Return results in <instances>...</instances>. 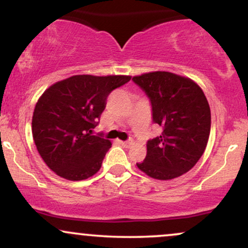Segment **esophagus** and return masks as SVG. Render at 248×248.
Listing matches in <instances>:
<instances>
[{"label": "esophagus", "instance_id": "1", "mask_svg": "<svg viewBox=\"0 0 248 248\" xmlns=\"http://www.w3.org/2000/svg\"><path fill=\"white\" fill-rule=\"evenodd\" d=\"M122 146H124L125 148H129L131 147V145H132V141H119Z\"/></svg>", "mask_w": 248, "mask_h": 248}]
</instances>
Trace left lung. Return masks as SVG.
<instances>
[{
    "label": "left lung",
    "instance_id": "obj_1",
    "mask_svg": "<svg viewBox=\"0 0 248 248\" xmlns=\"http://www.w3.org/2000/svg\"><path fill=\"white\" fill-rule=\"evenodd\" d=\"M132 80L151 99L153 121L163 127L147 142V155L137 163L142 172L158 180L184 175L202 156L210 133V108L201 87L191 78L153 71Z\"/></svg>",
    "mask_w": 248,
    "mask_h": 248
}]
</instances>
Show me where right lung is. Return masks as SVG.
Returning <instances> with one entry per match:
<instances>
[{
	"instance_id": "right-lung-1",
	"label": "right lung",
	"mask_w": 248,
	"mask_h": 248,
	"mask_svg": "<svg viewBox=\"0 0 248 248\" xmlns=\"http://www.w3.org/2000/svg\"><path fill=\"white\" fill-rule=\"evenodd\" d=\"M131 76L77 75L55 82L36 102L32 134L40 156L57 176L84 180L100 170L108 139L92 136L111 91Z\"/></svg>"
}]
</instances>
